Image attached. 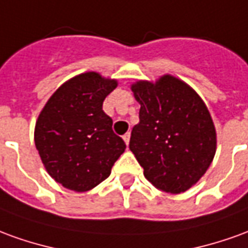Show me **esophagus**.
Segmentation results:
<instances>
[{
    "mask_svg": "<svg viewBox=\"0 0 248 248\" xmlns=\"http://www.w3.org/2000/svg\"><path fill=\"white\" fill-rule=\"evenodd\" d=\"M124 141L126 145H129V142H130V133H126L124 136Z\"/></svg>",
    "mask_w": 248,
    "mask_h": 248,
    "instance_id": "34e87169",
    "label": "esophagus"
}]
</instances>
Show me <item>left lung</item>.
Returning <instances> with one entry per match:
<instances>
[{
	"label": "left lung",
	"instance_id": "obj_1",
	"mask_svg": "<svg viewBox=\"0 0 248 248\" xmlns=\"http://www.w3.org/2000/svg\"><path fill=\"white\" fill-rule=\"evenodd\" d=\"M131 91L141 108L129 148L143 176L166 193L188 190L204 176L216 153V130L205 103L172 75L155 83L138 80Z\"/></svg>",
	"mask_w": 248,
	"mask_h": 248
}]
</instances>
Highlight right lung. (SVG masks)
Returning a JSON list of instances; mask_svg holds the SVG:
<instances>
[{"instance_id": "obj_1", "label": "right lung", "mask_w": 248, "mask_h": 248, "mask_svg": "<svg viewBox=\"0 0 248 248\" xmlns=\"http://www.w3.org/2000/svg\"><path fill=\"white\" fill-rule=\"evenodd\" d=\"M118 86L98 72H84L62 84L40 112L34 145L56 183L87 192L106 180L124 153V140L112 131L103 100Z\"/></svg>"}]
</instances>
